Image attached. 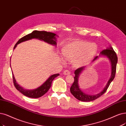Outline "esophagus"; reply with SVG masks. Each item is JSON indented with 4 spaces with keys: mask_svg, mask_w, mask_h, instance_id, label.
<instances>
[{
    "mask_svg": "<svg viewBox=\"0 0 126 126\" xmlns=\"http://www.w3.org/2000/svg\"><path fill=\"white\" fill-rule=\"evenodd\" d=\"M71 74L70 72L68 70H65L63 72V74L65 75H69V74Z\"/></svg>",
    "mask_w": 126,
    "mask_h": 126,
    "instance_id": "34e87169",
    "label": "esophagus"
}]
</instances>
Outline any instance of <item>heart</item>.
I'll list each match as a JSON object with an SVG mask.
<instances>
[{
  "label": "heart",
  "instance_id": "1",
  "mask_svg": "<svg viewBox=\"0 0 126 126\" xmlns=\"http://www.w3.org/2000/svg\"><path fill=\"white\" fill-rule=\"evenodd\" d=\"M98 50V47L95 43L77 40L69 42L64 46L62 53L66 60L72 61L74 67L79 68L94 60Z\"/></svg>",
  "mask_w": 126,
  "mask_h": 126
}]
</instances>
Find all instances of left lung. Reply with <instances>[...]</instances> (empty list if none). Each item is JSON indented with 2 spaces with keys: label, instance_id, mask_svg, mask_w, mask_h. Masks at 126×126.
I'll use <instances>...</instances> for the list:
<instances>
[{
  "label": "left lung",
  "instance_id": "left-lung-1",
  "mask_svg": "<svg viewBox=\"0 0 126 126\" xmlns=\"http://www.w3.org/2000/svg\"><path fill=\"white\" fill-rule=\"evenodd\" d=\"M99 57H105L109 59V61L111 64V75L110 77L108 82H107L106 86L103 88L101 92L95 94H87L86 93L83 92L80 89L78 83V80L79 78L80 75L82 73L83 71L85 70V69L88 67V66H82L81 67L77 69L74 72L75 76L74 77V81L70 88V91L71 94L74 95V96L76 98L77 100L81 101L83 102H90L94 101L102 95H103L106 92V90L108 89L110 83L114 79L116 70V65L117 63V57L116 55V52L113 50V48L111 46H109V48H107L106 49L103 50L100 52L99 56L96 57L92 61V63L90 64H92V63H94L96 60L98 59Z\"/></svg>",
  "mask_w": 126,
  "mask_h": 126
}]
</instances>
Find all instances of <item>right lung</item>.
<instances>
[{
    "label": "right lung",
    "mask_w": 126,
    "mask_h": 126,
    "mask_svg": "<svg viewBox=\"0 0 126 126\" xmlns=\"http://www.w3.org/2000/svg\"><path fill=\"white\" fill-rule=\"evenodd\" d=\"M57 37H58V35H56L53 32H47L46 31H34L32 32L31 33L28 34L25 36H24L20 39L18 40L16 45L14 47V49H15L17 45L19 44L22 42L26 41L32 39H38L40 40L44 41L46 43H48L50 45L57 46ZM11 65V64H10ZM13 76V80L14 85H15L16 89L19 91L21 93L27 97H32V98H38L41 96L44 95L47 92L51 86L52 82L54 80V79L59 76V74H55L53 75H51L44 83H43L41 86L38 87V88H36L34 89H25L23 88L22 87L20 86L16 81L15 76H14L13 73L12 72Z\"/></svg>",
    "instance_id": "add662e5"
}]
</instances>
